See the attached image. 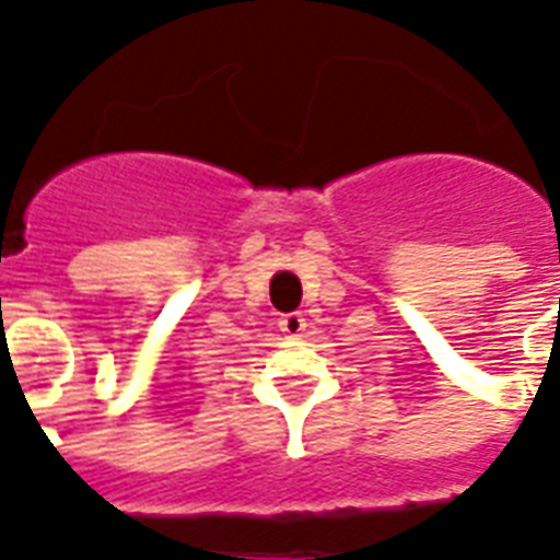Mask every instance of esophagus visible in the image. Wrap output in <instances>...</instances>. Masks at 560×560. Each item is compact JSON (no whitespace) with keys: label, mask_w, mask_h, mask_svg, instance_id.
I'll return each mask as SVG.
<instances>
[{"label":"esophagus","mask_w":560,"mask_h":560,"mask_svg":"<svg viewBox=\"0 0 560 560\" xmlns=\"http://www.w3.org/2000/svg\"><path fill=\"white\" fill-rule=\"evenodd\" d=\"M280 331H285L289 337H300L306 331V317L300 312H291L280 317Z\"/></svg>","instance_id":"obj_1"}]
</instances>
